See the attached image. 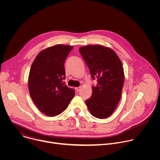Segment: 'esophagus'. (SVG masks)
Returning <instances> with one entry per match:
<instances>
[{
	"label": "esophagus",
	"instance_id": "1",
	"mask_svg": "<svg viewBox=\"0 0 160 160\" xmlns=\"http://www.w3.org/2000/svg\"><path fill=\"white\" fill-rule=\"evenodd\" d=\"M80 89H81V87H77V88H76V90H77V92H79V91L80 90Z\"/></svg>",
	"mask_w": 160,
	"mask_h": 160
}]
</instances>
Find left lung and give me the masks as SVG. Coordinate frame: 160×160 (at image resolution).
Masks as SVG:
<instances>
[{"label":"left lung","mask_w":160,"mask_h":160,"mask_svg":"<svg viewBox=\"0 0 160 160\" xmlns=\"http://www.w3.org/2000/svg\"><path fill=\"white\" fill-rule=\"evenodd\" d=\"M79 51L88 66L91 77L98 78L92 96L85 101L94 117L103 119L111 115L119 102L124 83L122 63L112 49L101 45L81 47Z\"/></svg>","instance_id":"left-lung-1"}]
</instances>
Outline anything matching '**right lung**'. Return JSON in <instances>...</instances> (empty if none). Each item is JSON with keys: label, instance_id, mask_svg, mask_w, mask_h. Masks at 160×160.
Segmentation results:
<instances>
[{"label": "right lung", "instance_id": "add662e5", "mask_svg": "<svg viewBox=\"0 0 160 160\" xmlns=\"http://www.w3.org/2000/svg\"><path fill=\"white\" fill-rule=\"evenodd\" d=\"M73 47L58 44L42 50L34 59L28 77L30 96L45 115L55 117L62 112L75 95L65 79L64 64Z\"/></svg>", "mask_w": 160, "mask_h": 160}]
</instances>
